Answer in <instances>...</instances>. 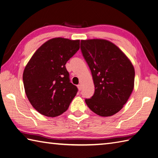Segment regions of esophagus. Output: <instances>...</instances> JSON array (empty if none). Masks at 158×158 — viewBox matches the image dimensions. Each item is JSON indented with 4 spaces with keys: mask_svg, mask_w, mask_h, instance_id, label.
<instances>
[{
    "mask_svg": "<svg viewBox=\"0 0 158 158\" xmlns=\"http://www.w3.org/2000/svg\"><path fill=\"white\" fill-rule=\"evenodd\" d=\"M77 88H78V89H79V91H81V89H82V85H81V84H79V85H77Z\"/></svg>",
    "mask_w": 158,
    "mask_h": 158,
    "instance_id": "obj_1",
    "label": "esophagus"
}]
</instances>
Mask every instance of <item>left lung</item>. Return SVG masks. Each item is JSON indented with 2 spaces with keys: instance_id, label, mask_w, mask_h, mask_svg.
I'll use <instances>...</instances> for the list:
<instances>
[{
  "instance_id": "8db88e82",
  "label": "left lung",
  "mask_w": 158,
  "mask_h": 158,
  "mask_svg": "<svg viewBox=\"0 0 158 158\" xmlns=\"http://www.w3.org/2000/svg\"><path fill=\"white\" fill-rule=\"evenodd\" d=\"M81 49L91 70L95 92L87 105L97 115L109 117L123 108L135 85V68L114 43L105 39L81 40Z\"/></svg>"
}]
</instances>
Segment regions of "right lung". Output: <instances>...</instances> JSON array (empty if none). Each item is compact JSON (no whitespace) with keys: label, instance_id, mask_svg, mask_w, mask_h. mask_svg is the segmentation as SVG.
<instances>
[{"label":"right lung","instance_id":"right-lung-1","mask_svg":"<svg viewBox=\"0 0 158 158\" xmlns=\"http://www.w3.org/2000/svg\"><path fill=\"white\" fill-rule=\"evenodd\" d=\"M79 40L53 38L43 43L26 64L23 82L32 106L47 117L68 109L78 91L70 82L65 64L79 49Z\"/></svg>","mask_w":158,"mask_h":158}]
</instances>
